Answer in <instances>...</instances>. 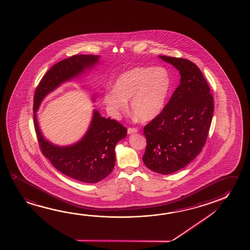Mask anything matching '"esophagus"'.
Wrapping results in <instances>:
<instances>
[{
  "mask_svg": "<svg viewBox=\"0 0 250 250\" xmlns=\"http://www.w3.org/2000/svg\"><path fill=\"white\" fill-rule=\"evenodd\" d=\"M139 131V129L137 127H129L128 128V133L131 134V133H136Z\"/></svg>",
  "mask_w": 250,
  "mask_h": 250,
  "instance_id": "obj_1",
  "label": "esophagus"
}]
</instances>
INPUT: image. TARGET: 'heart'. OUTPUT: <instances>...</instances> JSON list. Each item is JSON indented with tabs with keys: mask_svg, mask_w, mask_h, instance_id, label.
Returning <instances> with one entry per match:
<instances>
[{
	"mask_svg": "<svg viewBox=\"0 0 250 250\" xmlns=\"http://www.w3.org/2000/svg\"><path fill=\"white\" fill-rule=\"evenodd\" d=\"M171 74L164 67L138 66L121 74L114 90L104 94V100L114 115L125 111L131 99V111L143 121L154 119L163 110L172 88Z\"/></svg>",
	"mask_w": 250,
	"mask_h": 250,
	"instance_id": "1",
	"label": "heart"
}]
</instances>
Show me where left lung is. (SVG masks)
I'll return each mask as SVG.
<instances>
[{
    "label": "left lung",
    "instance_id": "obj_1",
    "mask_svg": "<svg viewBox=\"0 0 250 250\" xmlns=\"http://www.w3.org/2000/svg\"><path fill=\"white\" fill-rule=\"evenodd\" d=\"M160 58L180 71V83L160 114L144 127L143 162L153 172L170 174L202 150L213 119V99L195 63L184 58Z\"/></svg>",
    "mask_w": 250,
    "mask_h": 250
}]
</instances>
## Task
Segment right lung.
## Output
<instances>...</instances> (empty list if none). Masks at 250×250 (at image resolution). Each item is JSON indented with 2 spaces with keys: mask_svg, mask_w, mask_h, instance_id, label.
Segmentation results:
<instances>
[{
  "mask_svg": "<svg viewBox=\"0 0 250 250\" xmlns=\"http://www.w3.org/2000/svg\"><path fill=\"white\" fill-rule=\"evenodd\" d=\"M99 58L93 55H75L62 60L46 72L34 95V126L42 153L59 172L85 183H97L111 173L116 161L115 146L126 137V128L115 119L103 118L95 110L85 136L73 146L60 147L43 139L36 111L46 95L62 83L94 65Z\"/></svg>",
  "mask_w": 250,
  "mask_h": 250,
  "instance_id": "add662e5",
  "label": "right lung"
}]
</instances>
